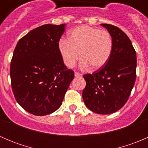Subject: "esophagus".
Returning <instances> with one entry per match:
<instances>
[{
    "label": "esophagus",
    "instance_id": "esophagus-1",
    "mask_svg": "<svg viewBox=\"0 0 148 148\" xmlns=\"http://www.w3.org/2000/svg\"><path fill=\"white\" fill-rule=\"evenodd\" d=\"M74 75H75V77H82V74L81 73L75 72L74 73Z\"/></svg>",
    "mask_w": 148,
    "mask_h": 148
}]
</instances>
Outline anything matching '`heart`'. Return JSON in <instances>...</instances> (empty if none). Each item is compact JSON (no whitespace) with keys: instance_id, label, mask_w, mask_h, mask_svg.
<instances>
[{"instance_id":"1","label":"heart","mask_w":148,"mask_h":148,"mask_svg":"<svg viewBox=\"0 0 148 148\" xmlns=\"http://www.w3.org/2000/svg\"><path fill=\"white\" fill-rule=\"evenodd\" d=\"M58 48L64 64L69 68H73L81 56L80 67L82 69L90 66L98 69L110 59L113 40L109 31L84 25L71 30L67 41L61 40Z\"/></svg>"}]
</instances>
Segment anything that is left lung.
<instances>
[{"mask_svg": "<svg viewBox=\"0 0 148 148\" xmlns=\"http://www.w3.org/2000/svg\"><path fill=\"white\" fill-rule=\"evenodd\" d=\"M106 28L113 40V50L108 62L92 74L84 75L86 86L82 92L84 104L91 111L108 114L125 104L136 79V51L127 36L117 26Z\"/></svg>", "mask_w": 148, "mask_h": 148, "instance_id": "obj_1", "label": "left lung"}]
</instances>
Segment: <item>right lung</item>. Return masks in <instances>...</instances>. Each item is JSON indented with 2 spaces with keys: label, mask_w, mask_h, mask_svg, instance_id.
I'll return each instance as SVG.
<instances>
[{
  "label": "right lung",
  "mask_w": 148,
  "mask_h": 148,
  "mask_svg": "<svg viewBox=\"0 0 148 148\" xmlns=\"http://www.w3.org/2000/svg\"><path fill=\"white\" fill-rule=\"evenodd\" d=\"M65 24H46L31 30L15 48L10 68L12 90L26 111L44 116L60 107L74 73L59 51Z\"/></svg>",
  "instance_id": "obj_1"
}]
</instances>
